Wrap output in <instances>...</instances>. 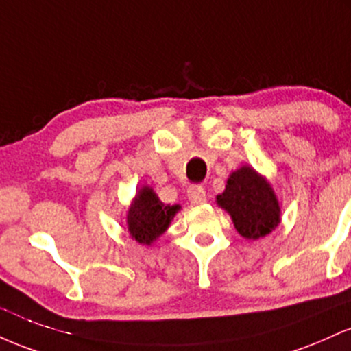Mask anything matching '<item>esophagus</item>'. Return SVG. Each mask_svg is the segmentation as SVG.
I'll return each mask as SVG.
<instances>
[{
	"label": "esophagus",
	"instance_id": "esophagus-1",
	"mask_svg": "<svg viewBox=\"0 0 351 351\" xmlns=\"http://www.w3.org/2000/svg\"><path fill=\"white\" fill-rule=\"evenodd\" d=\"M187 197H189V200H191V204H194V206H199V204H204L207 200L206 191H204L200 186H192L191 189H189Z\"/></svg>",
	"mask_w": 351,
	"mask_h": 351
}]
</instances>
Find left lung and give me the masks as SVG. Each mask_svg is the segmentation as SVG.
<instances>
[{
	"label": "left lung",
	"instance_id": "8db88e82",
	"mask_svg": "<svg viewBox=\"0 0 351 351\" xmlns=\"http://www.w3.org/2000/svg\"><path fill=\"white\" fill-rule=\"evenodd\" d=\"M215 202L247 240L265 237L282 220L280 202L270 180L247 164L228 176L226 191L215 197Z\"/></svg>",
	"mask_w": 351,
	"mask_h": 351
}]
</instances>
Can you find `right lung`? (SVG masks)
Returning <instances> with one entry per match:
<instances>
[{
	"label": "right lung",
	"mask_w": 351,
	"mask_h": 351,
	"mask_svg": "<svg viewBox=\"0 0 351 351\" xmlns=\"http://www.w3.org/2000/svg\"><path fill=\"white\" fill-rule=\"evenodd\" d=\"M179 210V204L167 206L160 202L154 189L143 186L134 195L125 215L129 235L141 245H152L167 230Z\"/></svg>",
	"instance_id": "add662e5"
}]
</instances>
